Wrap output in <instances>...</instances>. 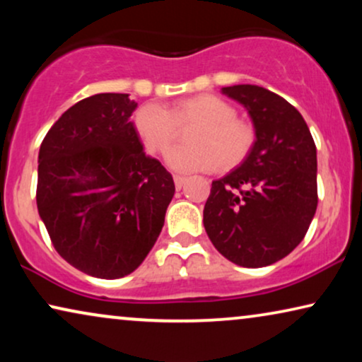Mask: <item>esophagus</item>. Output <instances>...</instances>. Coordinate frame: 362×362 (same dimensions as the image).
Instances as JSON below:
<instances>
[{
    "mask_svg": "<svg viewBox=\"0 0 362 362\" xmlns=\"http://www.w3.org/2000/svg\"><path fill=\"white\" fill-rule=\"evenodd\" d=\"M185 181H186V177L185 176H175V185H176V189H181L182 187V185H185Z\"/></svg>",
    "mask_w": 362,
    "mask_h": 362,
    "instance_id": "34e87169",
    "label": "esophagus"
}]
</instances>
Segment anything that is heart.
<instances>
[{"label": "heart", "instance_id": "1", "mask_svg": "<svg viewBox=\"0 0 362 362\" xmlns=\"http://www.w3.org/2000/svg\"><path fill=\"white\" fill-rule=\"evenodd\" d=\"M133 125L150 153H165L176 141L177 128L196 125L186 141L189 146L173 148L166 161L181 173L230 171L245 161L254 146V130L235 118V110L222 98L201 93L168 108L143 105L136 110Z\"/></svg>", "mask_w": 362, "mask_h": 362}]
</instances>
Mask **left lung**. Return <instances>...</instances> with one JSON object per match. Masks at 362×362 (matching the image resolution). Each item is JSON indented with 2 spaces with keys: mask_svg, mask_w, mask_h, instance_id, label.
Returning <instances> with one entry per match:
<instances>
[{
  "mask_svg": "<svg viewBox=\"0 0 362 362\" xmlns=\"http://www.w3.org/2000/svg\"><path fill=\"white\" fill-rule=\"evenodd\" d=\"M222 93L245 107L255 141L239 168L212 181L204 229L227 260L267 267L288 255L313 221L316 146L301 113L284 97L250 83Z\"/></svg>",
  "mask_w": 362,
  "mask_h": 362,
  "instance_id": "obj_1",
  "label": "left lung"
}]
</instances>
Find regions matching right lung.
I'll return each instance as SVG.
<instances>
[{
	"label": "right lung",
	"mask_w": 362,
	"mask_h": 362,
	"mask_svg": "<svg viewBox=\"0 0 362 362\" xmlns=\"http://www.w3.org/2000/svg\"><path fill=\"white\" fill-rule=\"evenodd\" d=\"M128 93H97L54 123L39 148L36 201L54 249L97 279L136 270L160 235L175 181L143 151Z\"/></svg>",
	"instance_id": "right-lung-1"
}]
</instances>
